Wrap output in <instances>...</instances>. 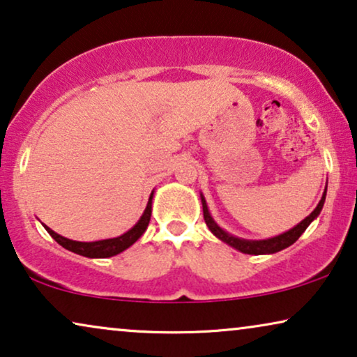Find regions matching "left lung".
<instances>
[{"mask_svg":"<svg viewBox=\"0 0 357 357\" xmlns=\"http://www.w3.org/2000/svg\"><path fill=\"white\" fill-rule=\"evenodd\" d=\"M325 195H326V188H325L324 197H321V199H320V203L317 204V208L309 214V216L304 219V221L297 224L296 227H292L291 231L281 234V236H278V237L266 238V241H243V238H237V237L231 236V234L224 232L222 229L219 227L218 224L213 221L211 214H209V211H208L206 202H204V198L202 197L203 218H204V222H206V226L209 227V231H211L214 236L221 238L222 242H226L227 245L237 248V250H241L243 253H248V255H263V253H276V252L282 250V248L292 245V243H294L297 238L302 236V232H304L305 229L309 227V224L314 221L317 216H319L320 211H321V208H324Z\"/></svg>","mask_w":357,"mask_h":357,"instance_id":"obj_1","label":"left lung"}]
</instances>
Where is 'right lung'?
<instances>
[{"label": "right lung", "mask_w": 357, "mask_h": 357, "mask_svg": "<svg viewBox=\"0 0 357 357\" xmlns=\"http://www.w3.org/2000/svg\"><path fill=\"white\" fill-rule=\"evenodd\" d=\"M153 193H151L148 206L144 209V214L141 216L138 224L133 229H130L128 232L123 234V236L115 237V238H107V241H99V242H76V241H70V238L58 236L56 232H53L50 227H47V232L55 238V241L60 243L61 247H65L66 250L75 252L77 255L87 257V258H107V257H114L116 253L123 252L128 248L130 245L138 241V238L143 236V232L148 227L149 219H151V208H153Z\"/></svg>", "instance_id": "right-lung-1"}]
</instances>
